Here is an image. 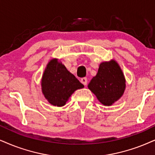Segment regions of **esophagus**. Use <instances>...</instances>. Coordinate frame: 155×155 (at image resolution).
Listing matches in <instances>:
<instances>
[{"label":"esophagus","instance_id":"1","mask_svg":"<svg viewBox=\"0 0 155 155\" xmlns=\"http://www.w3.org/2000/svg\"><path fill=\"white\" fill-rule=\"evenodd\" d=\"M81 82L84 84V86H87V79L86 77L82 78V79H81Z\"/></svg>","mask_w":155,"mask_h":155}]
</instances>
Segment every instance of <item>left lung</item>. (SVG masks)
I'll return each instance as SVG.
<instances>
[{"mask_svg": "<svg viewBox=\"0 0 155 155\" xmlns=\"http://www.w3.org/2000/svg\"><path fill=\"white\" fill-rule=\"evenodd\" d=\"M124 76L115 61L103 62L99 65L98 73L88 85L105 106H110L118 100L125 89Z\"/></svg>", "mask_w": 155, "mask_h": 155, "instance_id": "left-lung-1", "label": "left lung"}]
</instances>
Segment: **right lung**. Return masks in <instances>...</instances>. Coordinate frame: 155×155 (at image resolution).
Returning a JSON list of instances; mask_svg holds the SVG:
<instances>
[{"label":"right lung","instance_id":"right-lung-1","mask_svg":"<svg viewBox=\"0 0 155 155\" xmlns=\"http://www.w3.org/2000/svg\"><path fill=\"white\" fill-rule=\"evenodd\" d=\"M42 91L51 104L62 107L76 89L84 85L57 59H52L45 69L41 81Z\"/></svg>","mask_w":155,"mask_h":155}]
</instances>
